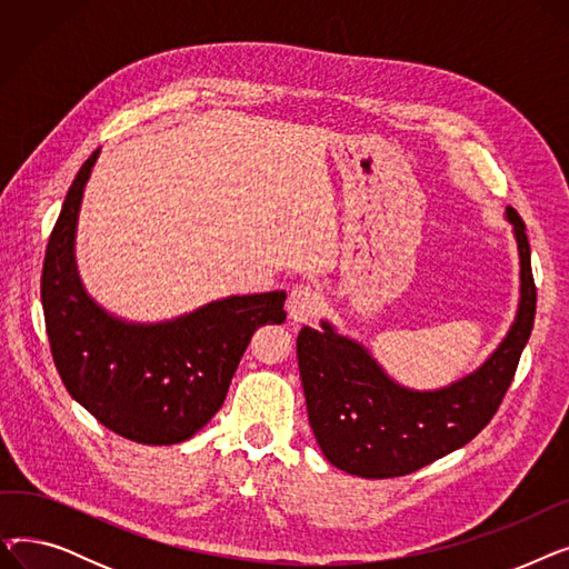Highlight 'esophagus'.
I'll list each match as a JSON object with an SVG mask.
<instances>
[{
  "label": "esophagus",
  "mask_w": 569,
  "mask_h": 569,
  "mask_svg": "<svg viewBox=\"0 0 569 569\" xmlns=\"http://www.w3.org/2000/svg\"><path fill=\"white\" fill-rule=\"evenodd\" d=\"M322 297L311 283H297L288 295V318L292 322H309L320 313Z\"/></svg>",
  "instance_id": "esophagus-1"
}]
</instances>
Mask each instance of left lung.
<instances>
[{
	"instance_id": "left-lung-1",
	"label": "left lung",
	"mask_w": 569,
	"mask_h": 569,
	"mask_svg": "<svg viewBox=\"0 0 569 569\" xmlns=\"http://www.w3.org/2000/svg\"><path fill=\"white\" fill-rule=\"evenodd\" d=\"M505 214L519 249L521 297L510 332L480 369L440 390H408L327 320L320 330L302 327L297 335L309 425L332 466L367 480L401 477L459 450L491 422L530 339L537 305L526 223L512 207Z\"/></svg>"
}]
</instances>
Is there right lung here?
Instances as JSON below:
<instances>
[{"instance_id": "1", "label": "right lung", "mask_w": 569, "mask_h": 569, "mask_svg": "<svg viewBox=\"0 0 569 569\" xmlns=\"http://www.w3.org/2000/svg\"><path fill=\"white\" fill-rule=\"evenodd\" d=\"M99 152L78 170L48 239L41 302L52 360L69 395L106 429L142 445H174L219 412L253 332L286 320V292L232 295L154 325L110 316L82 288L73 253Z\"/></svg>"}]
</instances>
